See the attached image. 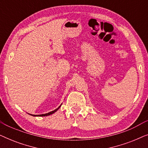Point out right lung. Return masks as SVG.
<instances>
[{"mask_svg":"<svg viewBox=\"0 0 148 148\" xmlns=\"http://www.w3.org/2000/svg\"><path fill=\"white\" fill-rule=\"evenodd\" d=\"M60 106H61V105H60ZM60 106L58 107V108H57L56 109H55V110H53V111H51V112H48V113H46V114H39V115H34V114H31V115H32V116H48V115H50V114H53V113H54L56 112V111H57L58 110V109L60 108Z\"/></svg>","mask_w":148,"mask_h":148,"instance_id":"obj_1","label":"right lung"}]
</instances>
